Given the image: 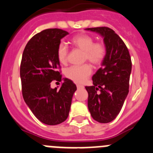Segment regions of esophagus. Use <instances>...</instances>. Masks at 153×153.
I'll list each match as a JSON object with an SVG mask.
<instances>
[{
    "mask_svg": "<svg viewBox=\"0 0 153 153\" xmlns=\"http://www.w3.org/2000/svg\"><path fill=\"white\" fill-rule=\"evenodd\" d=\"M76 87H77V89H83L84 86H83V85H80V84H77L76 85Z\"/></svg>",
    "mask_w": 153,
    "mask_h": 153,
    "instance_id": "34e87169",
    "label": "esophagus"
}]
</instances>
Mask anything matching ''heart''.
Instances as JSON below:
<instances>
[{
    "label": "heart",
    "instance_id": "1",
    "mask_svg": "<svg viewBox=\"0 0 153 153\" xmlns=\"http://www.w3.org/2000/svg\"><path fill=\"white\" fill-rule=\"evenodd\" d=\"M73 45L83 51V61L88 60L93 66L100 65L106 56V47L100 41L94 42L93 36L86 33L76 35L71 39ZM69 50L63 43H60L56 49V58L60 63H66L68 60ZM92 68L88 63L81 66H72L65 70V76L74 83H82L90 76Z\"/></svg>",
    "mask_w": 153,
    "mask_h": 153
}]
</instances>
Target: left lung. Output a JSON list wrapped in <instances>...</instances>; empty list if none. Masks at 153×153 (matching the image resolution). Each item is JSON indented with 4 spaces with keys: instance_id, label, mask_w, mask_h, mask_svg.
Here are the masks:
<instances>
[{
    "instance_id": "1",
    "label": "left lung",
    "mask_w": 153,
    "mask_h": 153,
    "mask_svg": "<svg viewBox=\"0 0 153 153\" xmlns=\"http://www.w3.org/2000/svg\"><path fill=\"white\" fill-rule=\"evenodd\" d=\"M102 35L106 56L93 76V86H85L88 108L93 120L101 123L117 117L129 93L132 61L128 48L118 34L107 27L86 28Z\"/></svg>"
}]
</instances>
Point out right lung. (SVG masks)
<instances>
[{"label": "right lung", "instance_id": "add662e5", "mask_svg": "<svg viewBox=\"0 0 153 153\" xmlns=\"http://www.w3.org/2000/svg\"><path fill=\"white\" fill-rule=\"evenodd\" d=\"M68 32L58 28L42 30L28 41L23 52L20 75L24 100L35 117L47 125H57L68 117L76 86L65 78L60 90L52 89L53 80L60 82L56 49Z\"/></svg>", "mask_w": 153, "mask_h": 153}]
</instances>
